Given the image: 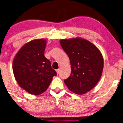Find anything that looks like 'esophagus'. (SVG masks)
I'll use <instances>...</instances> for the list:
<instances>
[{
	"label": "esophagus",
	"mask_w": 123,
	"mask_h": 123,
	"mask_svg": "<svg viewBox=\"0 0 123 123\" xmlns=\"http://www.w3.org/2000/svg\"><path fill=\"white\" fill-rule=\"evenodd\" d=\"M56 72H57V73L58 74L59 73H60V69H57V70H56Z\"/></svg>",
	"instance_id": "esophagus-1"
}]
</instances>
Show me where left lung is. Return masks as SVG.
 <instances>
[{
	"mask_svg": "<svg viewBox=\"0 0 123 123\" xmlns=\"http://www.w3.org/2000/svg\"><path fill=\"white\" fill-rule=\"evenodd\" d=\"M60 43L71 67V74L64 83L73 92L85 94L100 79L104 68L102 55L97 47L85 39H62Z\"/></svg>",
	"mask_w": 123,
	"mask_h": 123,
	"instance_id": "obj_1",
	"label": "left lung"
}]
</instances>
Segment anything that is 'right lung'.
Instances as JSON below:
<instances>
[{
	"mask_svg": "<svg viewBox=\"0 0 123 123\" xmlns=\"http://www.w3.org/2000/svg\"><path fill=\"white\" fill-rule=\"evenodd\" d=\"M46 40L37 39L27 43L14 57L13 71L19 86L29 93L42 94L46 91L57 73L44 56Z\"/></svg>",
	"mask_w": 123,
	"mask_h": 123,
	"instance_id": "add662e5",
	"label": "right lung"
}]
</instances>
